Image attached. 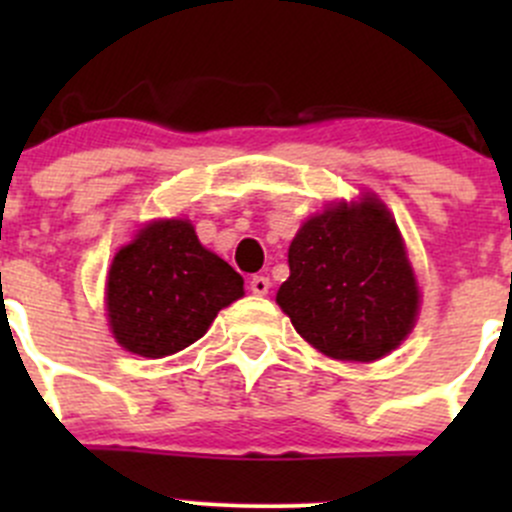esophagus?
<instances>
[{"label":"esophagus","instance_id":"obj_1","mask_svg":"<svg viewBox=\"0 0 512 512\" xmlns=\"http://www.w3.org/2000/svg\"><path fill=\"white\" fill-rule=\"evenodd\" d=\"M270 287H272L270 277H265V275H255V277H252V280H250L252 294H257V297H265V294L270 292Z\"/></svg>","mask_w":512,"mask_h":512}]
</instances>
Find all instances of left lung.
<instances>
[{
  "label": "left lung",
  "instance_id": "left-lung-1",
  "mask_svg": "<svg viewBox=\"0 0 512 512\" xmlns=\"http://www.w3.org/2000/svg\"><path fill=\"white\" fill-rule=\"evenodd\" d=\"M277 304L314 349L376 361L411 334L421 294L396 220L376 195L337 203L299 227Z\"/></svg>",
  "mask_w": 512,
  "mask_h": 512
}]
</instances>
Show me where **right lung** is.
<instances>
[{
  "label": "right lung",
  "mask_w": 512,
  "mask_h": 512,
  "mask_svg": "<svg viewBox=\"0 0 512 512\" xmlns=\"http://www.w3.org/2000/svg\"><path fill=\"white\" fill-rule=\"evenodd\" d=\"M242 277L200 245L190 220H153L116 252L106 312L126 352L160 359L198 342L227 304L245 294Z\"/></svg>",
  "instance_id": "obj_1"
}]
</instances>
